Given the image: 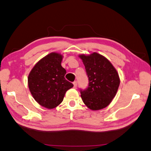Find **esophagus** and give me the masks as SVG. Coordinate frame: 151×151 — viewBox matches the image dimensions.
<instances>
[{
    "label": "esophagus",
    "mask_w": 151,
    "mask_h": 151,
    "mask_svg": "<svg viewBox=\"0 0 151 151\" xmlns=\"http://www.w3.org/2000/svg\"><path fill=\"white\" fill-rule=\"evenodd\" d=\"M73 85H74V88H76V86H77V82L75 81L73 82Z\"/></svg>",
    "instance_id": "1"
}]
</instances>
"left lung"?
Returning a JSON list of instances; mask_svg holds the SVG:
<instances>
[{
	"label": "left lung",
	"mask_w": 151,
	"mask_h": 151,
	"mask_svg": "<svg viewBox=\"0 0 151 151\" xmlns=\"http://www.w3.org/2000/svg\"><path fill=\"white\" fill-rule=\"evenodd\" d=\"M78 56L83 62L89 79L87 89L81 90L82 101L91 110L105 108L111 103L119 89V73L111 62L98 53Z\"/></svg>",
	"instance_id": "1"
}]
</instances>
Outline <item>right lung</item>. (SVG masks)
Returning <instances> with one entry per match:
<instances>
[{"label":"right lung","mask_w":151,"mask_h":151,"mask_svg":"<svg viewBox=\"0 0 151 151\" xmlns=\"http://www.w3.org/2000/svg\"><path fill=\"white\" fill-rule=\"evenodd\" d=\"M63 55L52 52L35 64L28 76V86L32 97L42 107L52 109L63 101L73 84L65 78L66 70L61 66Z\"/></svg>","instance_id":"1"}]
</instances>
